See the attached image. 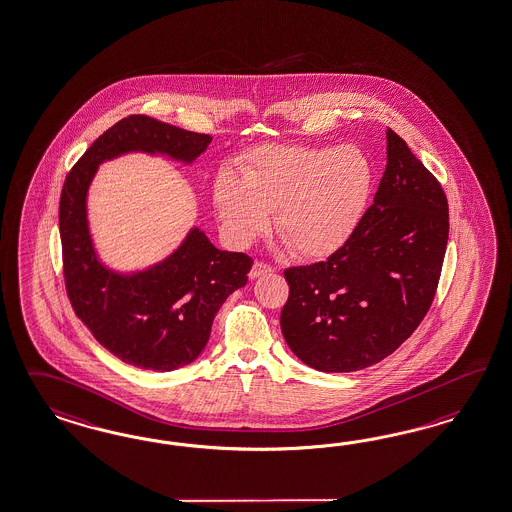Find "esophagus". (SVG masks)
<instances>
[{
	"instance_id": "34e87169",
	"label": "esophagus",
	"mask_w": 512,
	"mask_h": 512,
	"mask_svg": "<svg viewBox=\"0 0 512 512\" xmlns=\"http://www.w3.org/2000/svg\"><path fill=\"white\" fill-rule=\"evenodd\" d=\"M267 273H273V267L263 262H254L252 269H250V278H258V276L267 275Z\"/></svg>"
}]
</instances>
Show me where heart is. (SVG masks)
I'll use <instances>...</instances> for the list:
<instances>
[{"instance_id": "b5f03b06", "label": "heart", "mask_w": 512, "mask_h": 512, "mask_svg": "<svg viewBox=\"0 0 512 512\" xmlns=\"http://www.w3.org/2000/svg\"><path fill=\"white\" fill-rule=\"evenodd\" d=\"M217 174L213 202L226 239L239 249L273 228L299 258H327L366 213L375 172L356 145H263Z\"/></svg>"}]
</instances>
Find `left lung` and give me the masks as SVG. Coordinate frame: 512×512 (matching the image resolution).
I'll return each mask as SVG.
<instances>
[{"mask_svg":"<svg viewBox=\"0 0 512 512\" xmlns=\"http://www.w3.org/2000/svg\"><path fill=\"white\" fill-rule=\"evenodd\" d=\"M388 163L351 239L325 262L289 267L280 327L306 366H373L410 338L433 304L449 236L442 185L388 128Z\"/></svg>","mask_w":512,"mask_h":512,"instance_id":"left-lung-1","label":"left lung"}]
</instances>
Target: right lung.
<instances>
[{
	"label": "right lung",
	"instance_id": "add662e5",
	"mask_svg": "<svg viewBox=\"0 0 512 512\" xmlns=\"http://www.w3.org/2000/svg\"><path fill=\"white\" fill-rule=\"evenodd\" d=\"M210 135L146 115H130L102 133L66 176L59 202L66 293L92 336L122 362L152 371L191 364L210 340L223 302L249 280L252 258L211 245L191 228L163 262L130 275L98 260L87 221V193L98 165L128 152L193 163Z\"/></svg>",
	"mask_w": 512,
	"mask_h": 512
}]
</instances>
